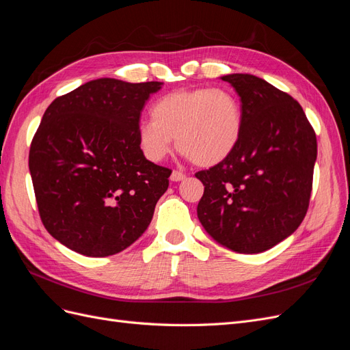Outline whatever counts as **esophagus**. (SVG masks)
Returning a JSON list of instances; mask_svg holds the SVG:
<instances>
[{
  "label": "esophagus",
  "mask_w": 350,
  "mask_h": 350,
  "mask_svg": "<svg viewBox=\"0 0 350 350\" xmlns=\"http://www.w3.org/2000/svg\"><path fill=\"white\" fill-rule=\"evenodd\" d=\"M185 178H187V175H185L184 172H181V171H174V172L171 174V181H174V183L184 181Z\"/></svg>",
  "instance_id": "34e87169"
}]
</instances>
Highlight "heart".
Listing matches in <instances>:
<instances>
[{
	"label": "heart",
	"mask_w": 350,
	"mask_h": 350,
	"mask_svg": "<svg viewBox=\"0 0 350 350\" xmlns=\"http://www.w3.org/2000/svg\"><path fill=\"white\" fill-rule=\"evenodd\" d=\"M152 121H142L137 140L142 152L161 162L176 147L198 166H215L235 150L242 133V108L226 88L181 89L157 99Z\"/></svg>",
	"instance_id": "b5f03b06"
}]
</instances>
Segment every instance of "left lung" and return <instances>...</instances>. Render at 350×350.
Returning <instances> with one entry per match:
<instances>
[{"instance_id": "obj_1", "label": "left lung", "mask_w": 350, "mask_h": 350, "mask_svg": "<svg viewBox=\"0 0 350 350\" xmlns=\"http://www.w3.org/2000/svg\"><path fill=\"white\" fill-rule=\"evenodd\" d=\"M241 98V139L224 162L200 171L197 216L207 234L242 254L292 235L310 206L317 137L298 100L252 74H229Z\"/></svg>"}]
</instances>
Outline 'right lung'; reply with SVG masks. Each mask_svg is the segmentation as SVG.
<instances>
[{"mask_svg":"<svg viewBox=\"0 0 350 350\" xmlns=\"http://www.w3.org/2000/svg\"><path fill=\"white\" fill-rule=\"evenodd\" d=\"M161 86L92 80L42 116L29 171L42 224L62 245L88 257L113 256L150 225L172 171L147 161L137 129Z\"/></svg>","mask_w":350,"mask_h":350,"instance_id":"add662e5","label":"right lung"}]
</instances>
